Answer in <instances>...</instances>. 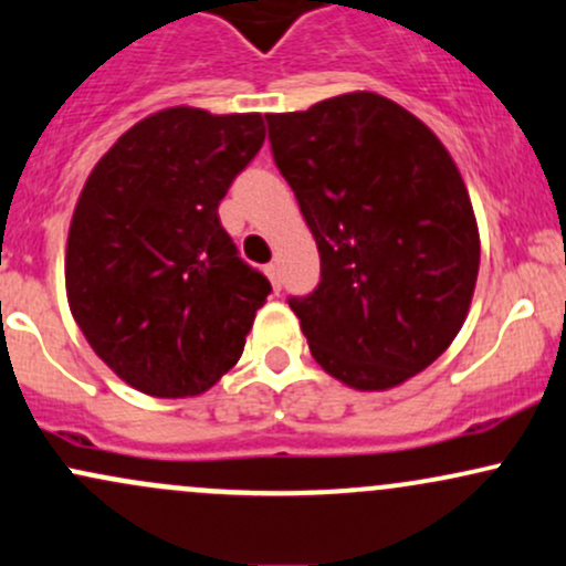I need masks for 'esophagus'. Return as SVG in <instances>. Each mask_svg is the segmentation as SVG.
<instances>
[{
	"mask_svg": "<svg viewBox=\"0 0 566 566\" xmlns=\"http://www.w3.org/2000/svg\"><path fill=\"white\" fill-rule=\"evenodd\" d=\"M265 276L271 279V284H273V290H282V273H279V265L276 263H271V265H265Z\"/></svg>",
	"mask_w": 566,
	"mask_h": 566,
	"instance_id": "1",
	"label": "esophagus"
}]
</instances>
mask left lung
<instances>
[{
  "label": "left lung",
  "instance_id": "left-lung-1",
  "mask_svg": "<svg viewBox=\"0 0 566 566\" xmlns=\"http://www.w3.org/2000/svg\"><path fill=\"white\" fill-rule=\"evenodd\" d=\"M265 120L319 250V287L290 297L308 349L359 392L400 387L449 349L473 303L481 239L454 158L374 91Z\"/></svg>",
  "mask_w": 566,
  "mask_h": 566
}]
</instances>
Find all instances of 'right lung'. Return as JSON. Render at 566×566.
I'll use <instances>...</instances> for the list:
<instances>
[{
	"label": "right lung",
	"mask_w": 566,
	"mask_h": 566,
	"mask_svg": "<svg viewBox=\"0 0 566 566\" xmlns=\"http://www.w3.org/2000/svg\"><path fill=\"white\" fill-rule=\"evenodd\" d=\"M263 142L260 112L182 104L128 128L85 179L66 239V301L128 387L198 397L239 363L271 284L235 254L217 207Z\"/></svg>",
	"instance_id": "add662e5"
}]
</instances>
